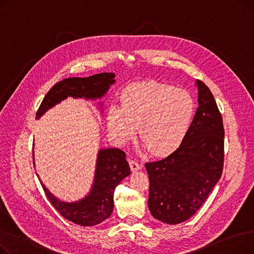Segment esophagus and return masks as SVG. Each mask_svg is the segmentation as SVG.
Returning a JSON list of instances; mask_svg holds the SVG:
<instances>
[{
	"label": "esophagus",
	"instance_id": "34e87169",
	"mask_svg": "<svg viewBox=\"0 0 254 254\" xmlns=\"http://www.w3.org/2000/svg\"><path fill=\"white\" fill-rule=\"evenodd\" d=\"M129 167H130V170L132 172L138 171V170L141 169V165L136 161H132V159H130V161H129Z\"/></svg>",
	"mask_w": 254,
	"mask_h": 254
}]
</instances>
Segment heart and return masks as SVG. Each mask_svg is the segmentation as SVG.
I'll list each match as a JSON object with an SVG mask.
<instances>
[{
    "label": "heart",
    "instance_id": "1",
    "mask_svg": "<svg viewBox=\"0 0 254 254\" xmlns=\"http://www.w3.org/2000/svg\"><path fill=\"white\" fill-rule=\"evenodd\" d=\"M120 105L111 106L107 114L111 138L125 144L138 127L139 138L154 155H166L178 147L194 110L188 91L152 80L127 85L120 95Z\"/></svg>",
    "mask_w": 254,
    "mask_h": 254
}]
</instances>
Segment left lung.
Listing matches in <instances>:
<instances>
[{
  "label": "left lung",
  "instance_id": "8db88e82",
  "mask_svg": "<svg viewBox=\"0 0 254 254\" xmlns=\"http://www.w3.org/2000/svg\"><path fill=\"white\" fill-rule=\"evenodd\" d=\"M198 107L179 147L164 159L146 163L148 208L168 224L190 218L221 177L224 161L222 117L209 87L196 80Z\"/></svg>",
  "mask_w": 254,
  "mask_h": 254
}]
</instances>
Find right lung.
<instances>
[{"label":"right lung","instance_id":"add662e5","mask_svg":"<svg viewBox=\"0 0 254 254\" xmlns=\"http://www.w3.org/2000/svg\"><path fill=\"white\" fill-rule=\"evenodd\" d=\"M114 77V73H101L86 78L73 77L62 80L46 93L36 117H41L51 107L68 97L84 98L86 100L102 98L110 85L115 82ZM129 173L126 152L118 148H108L99 150L91 190L78 202L66 203L61 201L50 193L41 180H39L49 202L63 217L76 224L91 226L101 223L111 215L114 206V190L119 182L128 176Z\"/></svg>","mask_w":254,"mask_h":254}]
</instances>
